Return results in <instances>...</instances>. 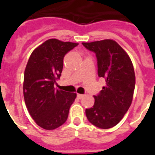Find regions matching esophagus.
<instances>
[{"label": "esophagus", "mask_w": 155, "mask_h": 155, "mask_svg": "<svg viewBox=\"0 0 155 155\" xmlns=\"http://www.w3.org/2000/svg\"><path fill=\"white\" fill-rule=\"evenodd\" d=\"M77 97L79 99H82L83 97H84V94H77Z\"/></svg>", "instance_id": "esophagus-1"}]
</instances>
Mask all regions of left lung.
<instances>
[{"mask_svg": "<svg viewBox=\"0 0 155 155\" xmlns=\"http://www.w3.org/2000/svg\"><path fill=\"white\" fill-rule=\"evenodd\" d=\"M96 53L98 75L105 79L94 105L85 110L92 125L109 129L117 125L131 105L135 87V73L132 61L125 50L113 39L82 42Z\"/></svg>", "mask_w": 155, "mask_h": 155, "instance_id": "obj_1", "label": "left lung"}]
</instances>
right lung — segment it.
<instances>
[{
    "label": "right lung",
    "instance_id": "1",
    "mask_svg": "<svg viewBox=\"0 0 155 155\" xmlns=\"http://www.w3.org/2000/svg\"><path fill=\"white\" fill-rule=\"evenodd\" d=\"M79 43L51 38L30 54L24 73L23 95L28 112L36 124L47 130L66 122L76 93L54 89L63 67V58Z\"/></svg>",
    "mask_w": 155,
    "mask_h": 155
}]
</instances>
